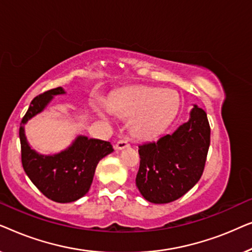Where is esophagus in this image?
I'll return each mask as SVG.
<instances>
[{
	"label": "esophagus",
	"mask_w": 252,
	"mask_h": 252,
	"mask_svg": "<svg viewBox=\"0 0 252 252\" xmlns=\"http://www.w3.org/2000/svg\"><path fill=\"white\" fill-rule=\"evenodd\" d=\"M129 146V143H128V140L126 139H122V140H119L118 142H117V144H116V149H118V150H122V149H125V148H127Z\"/></svg>",
	"instance_id": "esophagus-1"
}]
</instances>
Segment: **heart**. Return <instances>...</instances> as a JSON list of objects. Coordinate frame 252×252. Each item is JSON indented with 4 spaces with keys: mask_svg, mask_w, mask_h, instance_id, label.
<instances>
[{
    "mask_svg": "<svg viewBox=\"0 0 252 252\" xmlns=\"http://www.w3.org/2000/svg\"><path fill=\"white\" fill-rule=\"evenodd\" d=\"M110 109L130 119L132 133L141 139L157 135L177 115L180 99L172 89L136 86L120 91L110 99ZM102 117L103 111H98Z\"/></svg>",
    "mask_w": 252,
    "mask_h": 252,
    "instance_id": "1",
    "label": "heart"
}]
</instances>
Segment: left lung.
Masks as SVG:
<instances>
[{"label":"left lung","instance_id":"obj_1","mask_svg":"<svg viewBox=\"0 0 252 252\" xmlns=\"http://www.w3.org/2000/svg\"><path fill=\"white\" fill-rule=\"evenodd\" d=\"M210 125L194 105L190 118L173 133L139 146L136 187L147 201L165 204L180 198L201 179L210 147Z\"/></svg>","mask_w":252,"mask_h":252}]
</instances>
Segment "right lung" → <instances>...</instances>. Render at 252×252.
I'll return each instance as SVG.
<instances>
[{
  "instance_id": "right-lung-1",
  "label": "right lung",
  "mask_w": 252,
  "mask_h": 252,
  "mask_svg": "<svg viewBox=\"0 0 252 252\" xmlns=\"http://www.w3.org/2000/svg\"><path fill=\"white\" fill-rule=\"evenodd\" d=\"M65 94L62 87L50 89L33 98L20 123L19 139L22 164L31 181L42 194L57 203H70L87 194L98 161L111 154L108 141L77 136L66 149L55 155H41L27 142L24 126L31 118L42 112L54 96Z\"/></svg>"
}]
</instances>
